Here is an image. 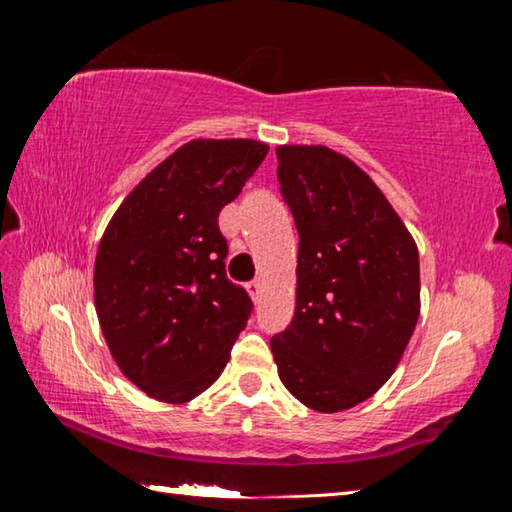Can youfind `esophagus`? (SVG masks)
Segmentation results:
<instances>
[{
  "label": "esophagus",
  "instance_id": "obj_1",
  "mask_svg": "<svg viewBox=\"0 0 512 512\" xmlns=\"http://www.w3.org/2000/svg\"><path fill=\"white\" fill-rule=\"evenodd\" d=\"M246 291L250 293V298L257 300V298H259V293L264 291V280H259V277H257V280L248 282V284H246Z\"/></svg>",
  "mask_w": 512,
  "mask_h": 512
}]
</instances>
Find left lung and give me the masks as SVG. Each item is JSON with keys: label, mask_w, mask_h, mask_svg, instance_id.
<instances>
[{"label": "left lung", "mask_w": 512, "mask_h": 512, "mask_svg": "<svg viewBox=\"0 0 512 512\" xmlns=\"http://www.w3.org/2000/svg\"><path fill=\"white\" fill-rule=\"evenodd\" d=\"M296 221L291 325L271 339L287 391L320 413L357 406L393 375L420 316L418 246L366 171L327 146L275 149Z\"/></svg>", "instance_id": "obj_1"}]
</instances>
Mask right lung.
Here are the masks:
<instances>
[{
    "label": "right lung",
    "mask_w": 512,
    "mask_h": 512,
    "mask_svg": "<svg viewBox=\"0 0 512 512\" xmlns=\"http://www.w3.org/2000/svg\"><path fill=\"white\" fill-rule=\"evenodd\" d=\"M255 140H192L112 216L94 262V305L110 354L149 397L183 404L210 388L253 311L225 275L219 212L266 158Z\"/></svg>",
    "instance_id": "obj_1"
}]
</instances>
